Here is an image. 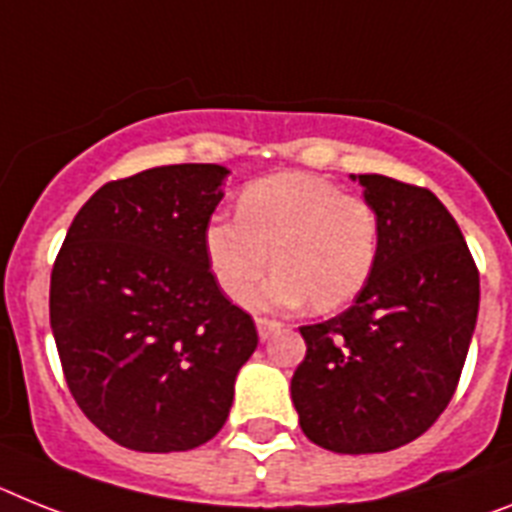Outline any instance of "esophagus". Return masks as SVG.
<instances>
[{
    "instance_id": "esophagus-1",
    "label": "esophagus",
    "mask_w": 512,
    "mask_h": 512,
    "mask_svg": "<svg viewBox=\"0 0 512 512\" xmlns=\"http://www.w3.org/2000/svg\"><path fill=\"white\" fill-rule=\"evenodd\" d=\"M257 336H260V341H268L276 330H281V322L276 320H265V317H257Z\"/></svg>"
}]
</instances>
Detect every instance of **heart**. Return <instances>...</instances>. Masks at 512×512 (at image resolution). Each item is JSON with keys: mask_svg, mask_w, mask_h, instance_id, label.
<instances>
[{"mask_svg": "<svg viewBox=\"0 0 512 512\" xmlns=\"http://www.w3.org/2000/svg\"><path fill=\"white\" fill-rule=\"evenodd\" d=\"M205 255L218 286L244 302L257 291L260 309L309 307L333 312L354 302L375 273L380 218L369 200L304 171H281L247 184L236 218L216 216L205 226Z\"/></svg>", "mask_w": 512, "mask_h": 512, "instance_id": "b5f03b06", "label": "heart"}]
</instances>
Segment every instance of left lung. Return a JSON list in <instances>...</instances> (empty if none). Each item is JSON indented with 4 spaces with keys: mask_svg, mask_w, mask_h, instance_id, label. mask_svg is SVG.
<instances>
[{
    "mask_svg": "<svg viewBox=\"0 0 512 512\" xmlns=\"http://www.w3.org/2000/svg\"><path fill=\"white\" fill-rule=\"evenodd\" d=\"M380 218L375 273L346 312L299 328L307 356L291 401L309 440L333 453H388L450 403L479 315V273L429 190L351 174Z\"/></svg>",
    "mask_w": 512,
    "mask_h": 512,
    "instance_id": "1",
    "label": "left lung"
}]
</instances>
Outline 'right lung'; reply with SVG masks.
I'll use <instances>...</instances> for the list:
<instances>
[{
	"instance_id": "obj_1",
	"label": "right lung",
	"mask_w": 512,
	"mask_h": 512,
	"mask_svg": "<svg viewBox=\"0 0 512 512\" xmlns=\"http://www.w3.org/2000/svg\"><path fill=\"white\" fill-rule=\"evenodd\" d=\"M231 171L179 163L103 184L51 270L49 317L72 398L114 442L192 450L226 424L255 322L218 289L205 226Z\"/></svg>"
}]
</instances>
